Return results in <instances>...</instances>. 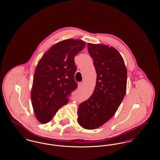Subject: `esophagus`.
Instances as JSON below:
<instances>
[{"label":"esophagus","mask_w":160,"mask_h":160,"mask_svg":"<svg viewBox=\"0 0 160 160\" xmlns=\"http://www.w3.org/2000/svg\"><path fill=\"white\" fill-rule=\"evenodd\" d=\"M83 85H84L83 82H80V83H78V86H79L80 88H82V87L83 86Z\"/></svg>","instance_id":"esophagus-1"}]
</instances>
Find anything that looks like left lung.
Instances as JSON below:
<instances>
[{"instance_id":"8db88e82","label":"left lung","mask_w":160,"mask_h":160,"mask_svg":"<svg viewBox=\"0 0 160 160\" xmlns=\"http://www.w3.org/2000/svg\"><path fill=\"white\" fill-rule=\"evenodd\" d=\"M97 74L92 96L79 106L77 121L84 128L94 130L114 115L126 93L127 71L123 58L113 47L88 43Z\"/></svg>"}]
</instances>
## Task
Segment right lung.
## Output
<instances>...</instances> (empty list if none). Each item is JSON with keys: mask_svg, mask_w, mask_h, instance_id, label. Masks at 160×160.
I'll return each mask as SVG.
<instances>
[{"mask_svg": "<svg viewBox=\"0 0 160 160\" xmlns=\"http://www.w3.org/2000/svg\"><path fill=\"white\" fill-rule=\"evenodd\" d=\"M85 46L82 40H63L47 51L38 62L31 98L37 119L41 123L50 122L59 109L69 102L71 93L77 89L74 58Z\"/></svg>", "mask_w": 160, "mask_h": 160, "instance_id": "right-lung-1", "label": "right lung"}]
</instances>
